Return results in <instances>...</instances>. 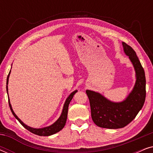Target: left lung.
<instances>
[{"mask_svg":"<svg viewBox=\"0 0 153 153\" xmlns=\"http://www.w3.org/2000/svg\"><path fill=\"white\" fill-rule=\"evenodd\" d=\"M123 47L136 72L135 85L126 99L121 102H114L99 93L89 90L85 91L91 105L92 119L96 125L103 128L119 129L125 127L135 118L145 102V72L134 50L125 42H123Z\"/></svg>","mask_w":153,"mask_h":153,"instance_id":"8db88e82","label":"left lung"}]
</instances>
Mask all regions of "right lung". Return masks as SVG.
<instances>
[{"mask_svg":"<svg viewBox=\"0 0 153 153\" xmlns=\"http://www.w3.org/2000/svg\"><path fill=\"white\" fill-rule=\"evenodd\" d=\"M11 71H10L9 74H8L7 78V85H6V88H7V95H8V88H7V84H8V80H9V76H10V74ZM77 91H74V92H72V93L69 95V97L67 98L65 100V102L64 106H63V108H62V114L60 115V116L59 117V118L53 124H52L50 126L46 127H43V128H39V129H36V128H33V127H30L28 126V125H25L24 123L22 122V120H20L19 118H18L17 116L14 114L13 109H12L11 104H10V99H8V102H9V106L10 108V110L12 113V114L14 115V116L17 119L19 122L21 124L23 125V127H24L26 129H28V131H30V132H32L35 134L38 135V136H50L52 134H54L58 132V131L61 130V129L63 128L65 125L66 123V120H67V118H68V106L69 104H70L71 100L74 97V94L76 93Z\"/></svg>","mask_w":153,"mask_h":153,"instance_id":"obj_1","label":"right lung"}]
</instances>
